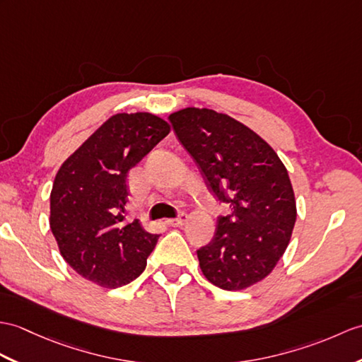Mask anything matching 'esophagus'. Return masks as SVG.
<instances>
[{
  "instance_id": "obj_1",
  "label": "esophagus",
  "mask_w": 362,
  "mask_h": 362,
  "mask_svg": "<svg viewBox=\"0 0 362 362\" xmlns=\"http://www.w3.org/2000/svg\"><path fill=\"white\" fill-rule=\"evenodd\" d=\"M187 219H188V216L185 214V213H182L179 217H175V219L166 221V223L170 225V226H183V225H185V222H187Z\"/></svg>"
}]
</instances>
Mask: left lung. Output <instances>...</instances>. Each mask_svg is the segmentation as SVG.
<instances>
[{"mask_svg": "<svg viewBox=\"0 0 362 362\" xmlns=\"http://www.w3.org/2000/svg\"><path fill=\"white\" fill-rule=\"evenodd\" d=\"M170 120L208 187L231 208L217 221L213 240L197 250L200 270L222 290H245L273 272L291 239L298 213L287 168L230 115L185 107Z\"/></svg>", "mask_w": 362, "mask_h": 362, "instance_id": "obj_1", "label": "left lung"}]
</instances>
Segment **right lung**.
<instances>
[{
	"label": "right lung",
	"instance_id": "add662e5",
	"mask_svg": "<svg viewBox=\"0 0 362 362\" xmlns=\"http://www.w3.org/2000/svg\"><path fill=\"white\" fill-rule=\"evenodd\" d=\"M170 131V123L151 112L115 114L55 175L50 231L66 262L100 287H122L146 268L158 234L139 219L126 222V177Z\"/></svg>",
	"mask_w": 362,
	"mask_h": 362
}]
</instances>
